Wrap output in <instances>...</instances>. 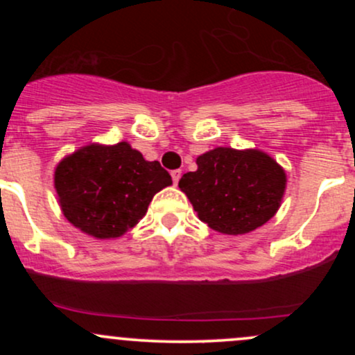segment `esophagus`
<instances>
[{
    "instance_id": "34e87169",
    "label": "esophagus",
    "mask_w": 355,
    "mask_h": 355,
    "mask_svg": "<svg viewBox=\"0 0 355 355\" xmlns=\"http://www.w3.org/2000/svg\"><path fill=\"white\" fill-rule=\"evenodd\" d=\"M180 177H182V170H173V172H172V178H173L175 185H177L178 180H180Z\"/></svg>"
}]
</instances>
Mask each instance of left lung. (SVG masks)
<instances>
[{"instance_id": "8db88e82", "label": "left lung", "mask_w": 355, "mask_h": 355, "mask_svg": "<svg viewBox=\"0 0 355 355\" xmlns=\"http://www.w3.org/2000/svg\"><path fill=\"white\" fill-rule=\"evenodd\" d=\"M197 165L195 172L183 175L178 187L210 229L227 235L248 234L279 210L287 177L267 153L218 146L200 155Z\"/></svg>"}]
</instances>
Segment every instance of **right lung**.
<instances>
[{
	"mask_svg": "<svg viewBox=\"0 0 355 355\" xmlns=\"http://www.w3.org/2000/svg\"><path fill=\"white\" fill-rule=\"evenodd\" d=\"M168 185L170 173L126 141L81 146L55 170L63 215L83 234L101 240L121 237L135 227L153 195Z\"/></svg>",
	"mask_w": 355,
	"mask_h": 355,
	"instance_id": "add662e5",
	"label": "right lung"
}]
</instances>
